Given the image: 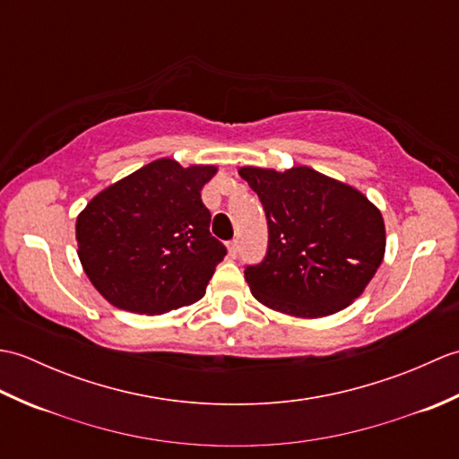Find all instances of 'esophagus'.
<instances>
[{
    "label": "esophagus",
    "mask_w": 459,
    "mask_h": 459,
    "mask_svg": "<svg viewBox=\"0 0 459 459\" xmlns=\"http://www.w3.org/2000/svg\"><path fill=\"white\" fill-rule=\"evenodd\" d=\"M227 247H229V255L235 258L238 255V240H230Z\"/></svg>",
    "instance_id": "esophagus-1"
}]
</instances>
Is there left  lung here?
Masks as SVG:
<instances>
[{
    "label": "left lung",
    "mask_w": 459,
    "mask_h": 459,
    "mask_svg": "<svg viewBox=\"0 0 459 459\" xmlns=\"http://www.w3.org/2000/svg\"><path fill=\"white\" fill-rule=\"evenodd\" d=\"M268 222V250L245 268L252 296L298 317H324L363 294L385 256V222L363 193L311 168H242Z\"/></svg>",
    "instance_id": "left-lung-1"
}]
</instances>
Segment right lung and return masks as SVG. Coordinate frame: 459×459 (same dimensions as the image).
Here are the masks:
<instances>
[{
	"label": "right lung",
	"instance_id": "right-lung-1",
	"mask_svg": "<svg viewBox=\"0 0 459 459\" xmlns=\"http://www.w3.org/2000/svg\"><path fill=\"white\" fill-rule=\"evenodd\" d=\"M217 168L158 160L96 195L76 219L94 288L134 314H165L204 296L227 248L209 230L201 189Z\"/></svg>",
	"mask_w": 459,
	"mask_h": 459
}]
</instances>
